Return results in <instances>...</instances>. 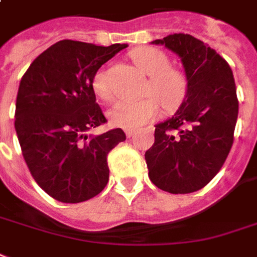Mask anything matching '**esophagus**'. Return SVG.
<instances>
[{
    "label": "esophagus",
    "mask_w": 257,
    "mask_h": 257,
    "mask_svg": "<svg viewBox=\"0 0 257 257\" xmlns=\"http://www.w3.org/2000/svg\"><path fill=\"white\" fill-rule=\"evenodd\" d=\"M134 134H136V131H134V130H126L127 138H131V137H134Z\"/></svg>",
    "instance_id": "obj_1"
}]
</instances>
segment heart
Returning a JSON list of instances; mask_svg holds the SVG:
<instances>
[{
  "instance_id": "obj_1",
  "label": "heart",
  "mask_w": 257,
  "mask_h": 257,
  "mask_svg": "<svg viewBox=\"0 0 257 257\" xmlns=\"http://www.w3.org/2000/svg\"><path fill=\"white\" fill-rule=\"evenodd\" d=\"M131 59L140 70L148 74L144 86L146 97L137 101H119L108 111L113 126L136 130L154 120L160 115L161 104L165 109H173L183 101L187 93L186 74L179 67L169 65L168 55L156 47H140L131 51ZM92 90L103 101L112 100L105 70H97L92 77Z\"/></svg>"
}]
</instances>
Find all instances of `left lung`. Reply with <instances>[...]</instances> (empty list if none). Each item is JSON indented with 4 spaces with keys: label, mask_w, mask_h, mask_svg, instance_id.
I'll list each match as a JSON object with an SVG mask.
<instances>
[{
    "label": "left lung",
    "mask_w": 257,
    "mask_h": 257,
    "mask_svg": "<svg viewBox=\"0 0 257 257\" xmlns=\"http://www.w3.org/2000/svg\"><path fill=\"white\" fill-rule=\"evenodd\" d=\"M153 43L181 58L188 85L177 112L156 126L145 160L154 186L190 194L213 180L230 152L238 115L236 84L226 61L191 35H168Z\"/></svg>",
    "instance_id": "left-lung-1"
}]
</instances>
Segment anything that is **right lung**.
<instances>
[{"mask_svg":"<svg viewBox=\"0 0 257 257\" xmlns=\"http://www.w3.org/2000/svg\"><path fill=\"white\" fill-rule=\"evenodd\" d=\"M126 47L61 40L40 54L21 78L15 112L21 153L38 186L55 200L80 203L107 186L108 153L126 134L112 128L88 136L107 123L92 77Z\"/></svg>","mask_w":257,"mask_h":257,"instance_id":"obj_1","label":"right lung"}]
</instances>
